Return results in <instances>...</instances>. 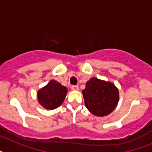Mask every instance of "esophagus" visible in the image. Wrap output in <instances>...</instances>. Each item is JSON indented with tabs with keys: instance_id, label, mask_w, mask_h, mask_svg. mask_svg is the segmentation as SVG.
Instances as JSON below:
<instances>
[{
	"instance_id": "esophagus-1",
	"label": "esophagus",
	"mask_w": 152,
	"mask_h": 152,
	"mask_svg": "<svg viewBox=\"0 0 152 152\" xmlns=\"http://www.w3.org/2000/svg\"><path fill=\"white\" fill-rule=\"evenodd\" d=\"M72 89L73 90V91H78L79 87L77 85H73L72 86Z\"/></svg>"
}]
</instances>
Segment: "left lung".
Wrapping results in <instances>:
<instances>
[{"mask_svg":"<svg viewBox=\"0 0 152 152\" xmlns=\"http://www.w3.org/2000/svg\"><path fill=\"white\" fill-rule=\"evenodd\" d=\"M82 93L86 107L97 116L110 113L119 100V91L115 85L96 77H92L87 82Z\"/></svg>","mask_w":152,"mask_h":152,"instance_id":"obj_1","label":"left lung"}]
</instances>
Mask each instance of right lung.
I'll list each match as a JSON object with an SVG mask.
<instances>
[{
	"mask_svg": "<svg viewBox=\"0 0 152 152\" xmlns=\"http://www.w3.org/2000/svg\"><path fill=\"white\" fill-rule=\"evenodd\" d=\"M67 94V88L56 80H50L37 94L39 103L47 110H54L61 105Z\"/></svg>",
	"mask_w": 152,
	"mask_h": 152,
	"instance_id": "add662e5",
	"label": "right lung"
}]
</instances>
